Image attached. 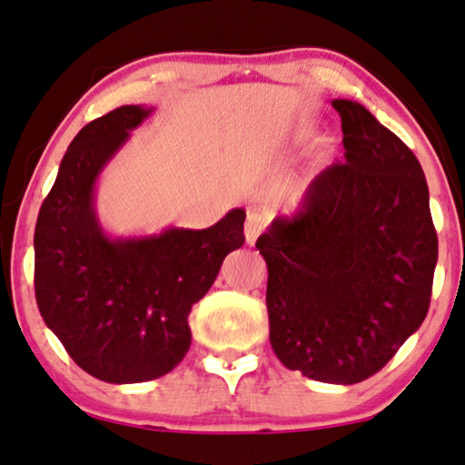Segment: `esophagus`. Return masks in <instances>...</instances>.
<instances>
[{
    "label": "esophagus",
    "instance_id": "obj_1",
    "mask_svg": "<svg viewBox=\"0 0 465 465\" xmlns=\"http://www.w3.org/2000/svg\"><path fill=\"white\" fill-rule=\"evenodd\" d=\"M268 227V216L260 213H249L244 223V238L246 244H255V240L260 238V233Z\"/></svg>",
    "mask_w": 465,
    "mask_h": 465
}]
</instances>
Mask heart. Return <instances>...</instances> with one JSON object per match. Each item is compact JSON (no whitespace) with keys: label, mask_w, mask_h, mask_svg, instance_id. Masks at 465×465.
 Returning a JSON list of instances; mask_svg holds the SVG:
<instances>
[{"label":"heart","mask_w":465,"mask_h":465,"mask_svg":"<svg viewBox=\"0 0 465 465\" xmlns=\"http://www.w3.org/2000/svg\"><path fill=\"white\" fill-rule=\"evenodd\" d=\"M287 202H290L292 205H298V203H301V195H298V193L293 191L292 195H290V199H287Z\"/></svg>","instance_id":"1"}]
</instances>
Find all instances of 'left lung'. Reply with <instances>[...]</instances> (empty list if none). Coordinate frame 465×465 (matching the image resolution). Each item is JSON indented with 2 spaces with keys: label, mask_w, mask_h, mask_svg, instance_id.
Listing matches in <instances>:
<instances>
[{
  "label": "left lung",
  "mask_w": 465,
  "mask_h": 465,
  "mask_svg": "<svg viewBox=\"0 0 465 465\" xmlns=\"http://www.w3.org/2000/svg\"><path fill=\"white\" fill-rule=\"evenodd\" d=\"M332 107L345 163L317 175L301 213L276 216L255 246L276 358L311 380L358 384L425 320L438 236L414 152L361 103Z\"/></svg>",
  "instance_id": "8db88e82"
}]
</instances>
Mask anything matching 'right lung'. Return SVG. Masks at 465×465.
<instances>
[{"instance_id": "right-lung-1", "label": "right lung", "mask_w": 465, "mask_h": 465, "mask_svg": "<svg viewBox=\"0 0 465 465\" xmlns=\"http://www.w3.org/2000/svg\"><path fill=\"white\" fill-rule=\"evenodd\" d=\"M152 107L124 104L84 126L64 154L34 233L45 324L84 371L109 384L169 373L191 348L189 313L221 263L244 244V210L208 229L111 238L94 208L96 180Z\"/></svg>"}]
</instances>
